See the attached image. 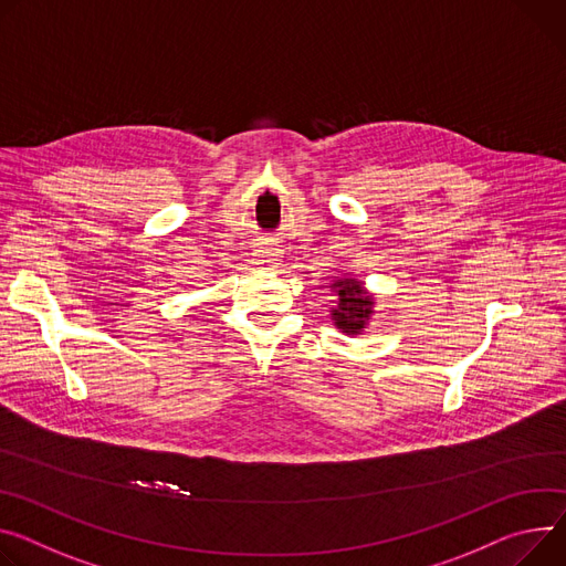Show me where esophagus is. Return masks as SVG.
Returning a JSON list of instances; mask_svg holds the SVG:
<instances>
[{"mask_svg":"<svg viewBox=\"0 0 566 566\" xmlns=\"http://www.w3.org/2000/svg\"><path fill=\"white\" fill-rule=\"evenodd\" d=\"M256 262L262 266H277L282 262V250L275 248V243H264L256 250Z\"/></svg>","mask_w":566,"mask_h":566,"instance_id":"34e87169","label":"esophagus"}]
</instances>
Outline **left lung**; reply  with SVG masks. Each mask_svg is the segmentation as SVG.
I'll list each match as a JSON object with an SVG mask.
<instances>
[{
    "label": "left lung",
    "mask_w": 566,
    "mask_h": 566,
    "mask_svg": "<svg viewBox=\"0 0 566 566\" xmlns=\"http://www.w3.org/2000/svg\"><path fill=\"white\" fill-rule=\"evenodd\" d=\"M334 293V306H329L332 323L347 336L366 334L375 318V293L368 291L366 282L354 275L338 277L329 284Z\"/></svg>",
    "instance_id": "8db88e82"
}]
</instances>
